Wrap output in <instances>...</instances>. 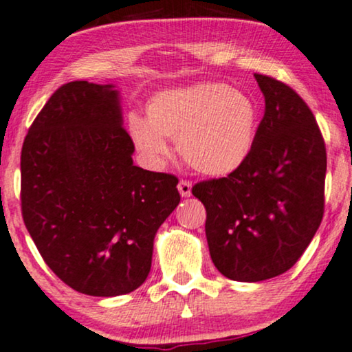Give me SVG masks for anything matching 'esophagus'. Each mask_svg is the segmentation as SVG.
Instances as JSON below:
<instances>
[{"label": "esophagus", "instance_id": "obj_1", "mask_svg": "<svg viewBox=\"0 0 352 352\" xmlns=\"http://www.w3.org/2000/svg\"><path fill=\"white\" fill-rule=\"evenodd\" d=\"M177 189H179V194L183 197H189L190 196V190H192V183L188 179H181L179 184H177Z\"/></svg>", "mask_w": 352, "mask_h": 352}]
</instances>
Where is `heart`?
<instances>
[{
  "mask_svg": "<svg viewBox=\"0 0 352 352\" xmlns=\"http://www.w3.org/2000/svg\"><path fill=\"white\" fill-rule=\"evenodd\" d=\"M146 120L133 117V142L153 162L168 155L164 138L189 166L209 176L233 173L248 160L258 130V111L245 93L225 83H197L151 96Z\"/></svg>",
  "mask_w": 352,
  "mask_h": 352,
  "instance_id": "b5f03b06",
  "label": "heart"
}]
</instances>
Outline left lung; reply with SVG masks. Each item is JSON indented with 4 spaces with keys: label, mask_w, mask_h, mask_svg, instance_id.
Listing matches in <instances>:
<instances>
[{
    "label": "left lung",
    "mask_w": 352,
    "mask_h": 352,
    "mask_svg": "<svg viewBox=\"0 0 352 352\" xmlns=\"http://www.w3.org/2000/svg\"><path fill=\"white\" fill-rule=\"evenodd\" d=\"M266 109L251 155L227 177L192 194L207 212L210 258L225 277L259 282L298 261L322 223L327 148L307 102L276 78L254 73Z\"/></svg>",
    "instance_id": "8db88e82"
}]
</instances>
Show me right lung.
Segmentation results:
<instances>
[{
  "label": "right lung",
  "instance_id": "right-lung-1",
  "mask_svg": "<svg viewBox=\"0 0 352 352\" xmlns=\"http://www.w3.org/2000/svg\"><path fill=\"white\" fill-rule=\"evenodd\" d=\"M111 85L52 94L21 151V209L47 266L76 292L116 297L148 277L160 225L181 201L177 177L133 166Z\"/></svg>",
  "mask_w": 352,
  "mask_h": 352
}]
</instances>
